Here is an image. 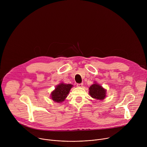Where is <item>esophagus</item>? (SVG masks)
<instances>
[{"label": "esophagus", "instance_id": "1", "mask_svg": "<svg viewBox=\"0 0 147 147\" xmlns=\"http://www.w3.org/2000/svg\"><path fill=\"white\" fill-rule=\"evenodd\" d=\"M77 86L78 87H82L83 86V84L82 83H80V84H77Z\"/></svg>", "mask_w": 147, "mask_h": 147}]
</instances>
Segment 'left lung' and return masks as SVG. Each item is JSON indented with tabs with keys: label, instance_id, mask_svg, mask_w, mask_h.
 Listing matches in <instances>:
<instances>
[{
	"label": "left lung",
	"instance_id": "obj_1",
	"mask_svg": "<svg viewBox=\"0 0 147 147\" xmlns=\"http://www.w3.org/2000/svg\"><path fill=\"white\" fill-rule=\"evenodd\" d=\"M106 93L107 90L96 82H95L89 88L90 95L92 98L96 99L103 100L106 97Z\"/></svg>",
	"mask_w": 147,
	"mask_h": 147
}]
</instances>
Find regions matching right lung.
<instances>
[{
  "instance_id": "obj_1",
  "label": "right lung",
  "mask_w": 147,
  "mask_h": 147,
  "mask_svg": "<svg viewBox=\"0 0 147 147\" xmlns=\"http://www.w3.org/2000/svg\"><path fill=\"white\" fill-rule=\"evenodd\" d=\"M72 87L73 85L69 84H67L60 83L56 87L55 90L52 92L51 94L52 99L57 103L63 102L65 98H67Z\"/></svg>"
}]
</instances>
